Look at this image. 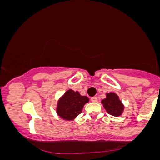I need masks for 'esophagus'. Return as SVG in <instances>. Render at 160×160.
Returning a JSON list of instances; mask_svg holds the SVG:
<instances>
[{
	"label": "esophagus",
	"mask_w": 160,
	"mask_h": 160,
	"mask_svg": "<svg viewBox=\"0 0 160 160\" xmlns=\"http://www.w3.org/2000/svg\"><path fill=\"white\" fill-rule=\"evenodd\" d=\"M91 102H96L97 101H98V98H97V97H92V98H90Z\"/></svg>",
	"instance_id": "1"
}]
</instances>
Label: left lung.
<instances>
[{"label": "left lung", "mask_w": 160, "mask_h": 160, "mask_svg": "<svg viewBox=\"0 0 160 160\" xmlns=\"http://www.w3.org/2000/svg\"><path fill=\"white\" fill-rule=\"evenodd\" d=\"M102 103L104 104V108L108 113L114 117L120 116L123 111V105L115 93H108L107 98L102 100Z\"/></svg>", "instance_id": "obj_1"}]
</instances>
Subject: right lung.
Listing matches in <instances>:
<instances>
[{
	"instance_id": "right-lung-1",
	"label": "right lung",
	"mask_w": 160,
	"mask_h": 160,
	"mask_svg": "<svg viewBox=\"0 0 160 160\" xmlns=\"http://www.w3.org/2000/svg\"><path fill=\"white\" fill-rule=\"evenodd\" d=\"M88 102L86 96H81L78 92L69 89L58 102L57 113L64 120H72L81 113L84 104Z\"/></svg>"
}]
</instances>
